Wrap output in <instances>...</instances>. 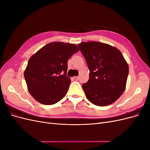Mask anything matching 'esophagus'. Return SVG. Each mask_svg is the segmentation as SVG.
<instances>
[{
    "instance_id": "34e87169",
    "label": "esophagus",
    "mask_w": 150,
    "mask_h": 150,
    "mask_svg": "<svg viewBox=\"0 0 150 150\" xmlns=\"http://www.w3.org/2000/svg\"><path fill=\"white\" fill-rule=\"evenodd\" d=\"M73 79H74V80H76V81H78V80L79 79V77H78V76H74V78H73Z\"/></svg>"
}]
</instances>
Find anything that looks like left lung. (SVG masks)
I'll return each mask as SVG.
<instances>
[{
    "instance_id": "1",
    "label": "left lung",
    "mask_w": 150,
    "mask_h": 150,
    "mask_svg": "<svg viewBox=\"0 0 150 150\" xmlns=\"http://www.w3.org/2000/svg\"><path fill=\"white\" fill-rule=\"evenodd\" d=\"M90 71L82 87L88 100L99 106L115 103L126 89L129 67L119 49L96 41L78 44Z\"/></svg>"
}]
</instances>
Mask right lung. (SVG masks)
Masks as SVG:
<instances>
[{
	"label": "right lung",
	"instance_id": "right-lung-1",
	"mask_svg": "<svg viewBox=\"0 0 150 150\" xmlns=\"http://www.w3.org/2000/svg\"><path fill=\"white\" fill-rule=\"evenodd\" d=\"M79 51L74 44L52 42L32 56L24 71L28 89L36 101L45 105L56 104L69 89L67 61Z\"/></svg>",
	"mask_w": 150,
	"mask_h": 150
}]
</instances>
